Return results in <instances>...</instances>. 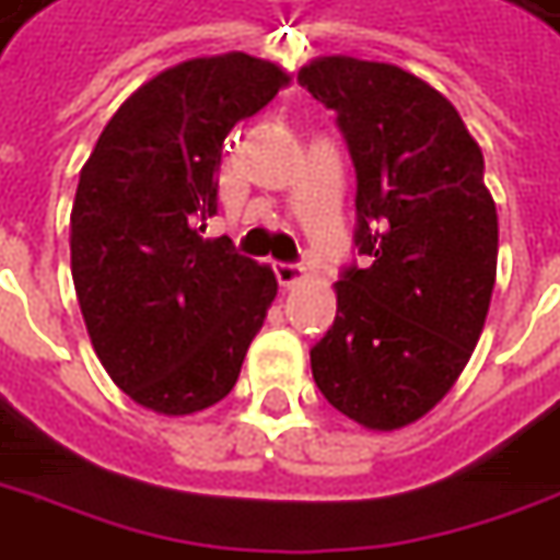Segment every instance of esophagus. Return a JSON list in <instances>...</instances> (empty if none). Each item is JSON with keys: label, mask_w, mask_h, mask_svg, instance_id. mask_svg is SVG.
Wrapping results in <instances>:
<instances>
[{"label": "esophagus", "mask_w": 560, "mask_h": 560, "mask_svg": "<svg viewBox=\"0 0 560 560\" xmlns=\"http://www.w3.org/2000/svg\"><path fill=\"white\" fill-rule=\"evenodd\" d=\"M276 279H279L281 288H296L300 281L306 279V269L300 264H276Z\"/></svg>", "instance_id": "obj_1"}]
</instances>
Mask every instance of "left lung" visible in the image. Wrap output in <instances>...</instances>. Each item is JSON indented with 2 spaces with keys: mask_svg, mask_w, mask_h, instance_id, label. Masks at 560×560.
Returning a JSON list of instances; mask_svg holds the SVG:
<instances>
[{
  "mask_svg": "<svg viewBox=\"0 0 560 560\" xmlns=\"http://www.w3.org/2000/svg\"><path fill=\"white\" fill-rule=\"evenodd\" d=\"M336 112L358 175L354 248L336 320L312 346L327 402L397 430L443 400L485 327L498 276V209L455 105L388 62L324 57L296 75Z\"/></svg>",
  "mask_w": 560,
  "mask_h": 560,
  "instance_id": "8db88e82",
  "label": "left lung"
}]
</instances>
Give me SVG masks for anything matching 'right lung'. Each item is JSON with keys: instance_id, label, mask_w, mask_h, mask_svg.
Returning <instances> with one entry per match:
<instances>
[{"instance_id": "add662e5", "label": "right lung", "mask_w": 560, "mask_h": 560, "mask_svg": "<svg viewBox=\"0 0 560 560\" xmlns=\"http://www.w3.org/2000/svg\"><path fill=\"white\" fill-rule=\"evenodd\" d=\"M281 84L248 54L172 66L117 108L78 178L72 281L90 342L117 388L163 416L224 400L279 291L272 269L196 224L218 212L226 132Z\"/></svg>"}]
</instances>
